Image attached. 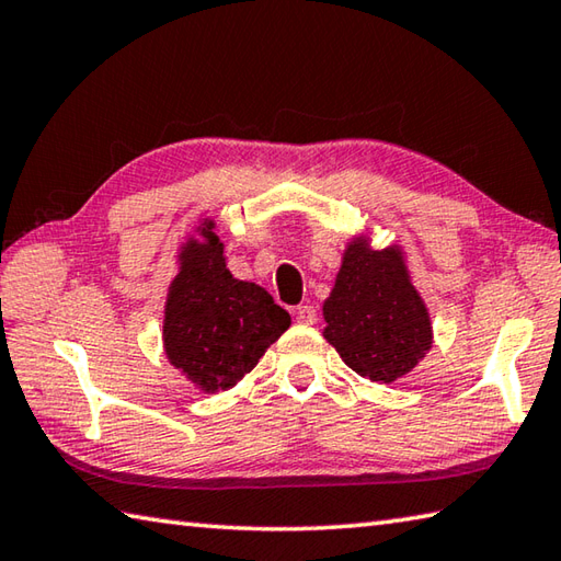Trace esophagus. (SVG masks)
<instances>
[{"instance_id": "1", "label": "esophagus", "mask_w": 561, "mask_h": 561, "mask_svg": "<svg viewBox=\"0 0 561 561\" xmlns=\"http://www.w3.org/2000/svg\"><path fill=\"white\" fill-rule=\"evenodd\" d=\"M316 309L313 306H299V309H296V323H301V325H313L316 323Z\"/></svg>"}]
</instances>
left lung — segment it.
<instances>
[{
    "label": "left lung",
    "mask_w": 561,
    "mask_h": 561,
    "mask_svg": "<svg viewBox=\"0 0 561 561\" xmlns=\"http://www.w3.org/2000/svg\"><path fill=\"white\" fill-rule=\"evenodd\" d=\"M323 337L359 377L393 383L433 347L431 311L399 243L377 250L367 228L350 236L323 301Z\"/></svg>",
    "instance_id": "left-lung-1"
}]
</instances>
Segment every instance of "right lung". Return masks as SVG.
I'll return each instance as SVG.
<instances>
[{"label": "right lung", "mask_w": 561, "mask_h": 561, "mask_svg": "<svg viewBox=\"0 0 561 561\" xmlns=\"http://www.w3.org/2000/svg\"><path fill=\"white\" fill-rule=\"evenodd\" d=\"M162 311L170 365L204 393L233 389L291 325L255 282L230 274L216 218H199L178 248Z\"/></svg>", "instance_id": "right-lung-1"}]
</instances>
